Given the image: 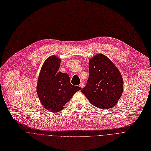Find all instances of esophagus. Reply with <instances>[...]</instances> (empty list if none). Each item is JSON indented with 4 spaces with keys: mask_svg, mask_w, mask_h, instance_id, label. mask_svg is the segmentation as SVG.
<instances>
[{
    "mask_svg": "<svg viewBox=\"0 0 151 151\" xmlns=\"http://www.w3.org/2000/svg\"><path fill=\"white\" fill-rule=\"evenodd\" d=\"M81 88H83V87H84V86H85V85H84V83L83 82H81L80 84H79V85Z\"/></svg>",
    "mask_w": 151,
    "mask_h": 151,
    "instance_id": "34e87169",
    "label": "esophagus"
}]
</instances>
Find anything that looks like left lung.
Instances as JSON below:
<instances>
[{
  "instance_id": "8db88e82",
  "label": "left lung",
  "mask_w": 151,
  "mask_h": 151,
  "mask_svg": "<svg viewBox=\"0 0 151 151\" xmlns=\"http://www.w3.org/2000/svg\"><path fill=\"white\" fill-rule=\"evenodd\" d=\"M89 76L81 90L89 102L101 109L117 103L123 91V80L114 63L105 55L98 54L89 60Z\"/></svg>"
}]
</instances>
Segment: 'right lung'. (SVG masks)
<instances>
[{"label": "right lung", "mask_w": 151, "mask_h": 151, "mask_svg": "<svg viewBox=\"0 0 151 151\" xmlns=\"http://www.w3.org/2000/svg\"><path fill=\"white\" fill-rule=\"evenodd\" d=\"M60 59L52 56L46 59L40 70L37 92L43 107L51 112H59L81 88L70 83L69 76L58 72Z\"/></svg>", "instance_id": "right-lung-1"}]
</instances>
